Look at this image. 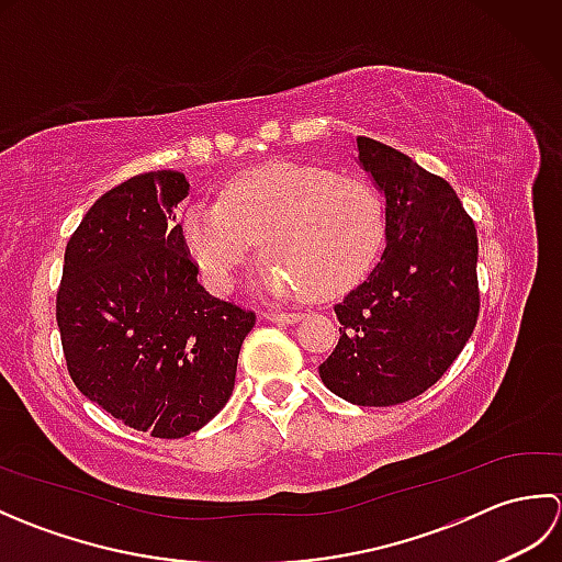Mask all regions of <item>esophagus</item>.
Masks as SVG:
<instances>
[{"mask_svg": "<svg viewBox=\"0 0 562 562\" xmlns=\"http://www.w3.org/2000/svg\"><path fill=\"white\" fill-rule=\"evenodd\" d=\"M268 321L272 324H296V321L302 318V314H288V312H268L266 314Z\"/></svg>", "mask_w": 562, "mask_h": 562, "instance_id": "obj_1", "label": "esophagus"}]
</instances>
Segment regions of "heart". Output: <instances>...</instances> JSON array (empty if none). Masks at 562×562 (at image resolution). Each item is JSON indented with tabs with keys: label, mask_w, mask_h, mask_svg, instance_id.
<instances>
[{
	"label": "heart",
	"mask_w": 562,
	"mask_h": 562,
	"mask_svg": "<svg viewBox=\"0 0 562 562\" xmlns=\"http://www.w3.org/2000/svg\"><path fill=\"white\" fill-rule=\"evenodd\" d=\"M384 234V202L372 183L302 164H272L236 178L220 202H198L183 220L188 256L214 290H229L260 244L270 258L262 288L318 302L336 300L364 278Z\"/></svg>",
	"instance_id": "1"
}]
</instances>
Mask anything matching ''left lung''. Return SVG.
<instances>
[{"label": "left lung", "instance_id": "1", "mask_svg": "<svg viewBox=\"0 0 562 562\" xmlns=\"http://www.w3.org/2000/svg\"><path fill=\"white\" fill-rule=\"evenodd\" d=\"M357 161L386 200V248L336 304L340 340L321 381L355 405L420 396L479 321V236L453 188L398 149L357 137Z\"/></svg>", "mask_w": 562, "mask_h": 562}]
</instances>
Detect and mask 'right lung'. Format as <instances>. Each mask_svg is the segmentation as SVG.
Instances as JSON below:
<instances>
[{
	"label": "right lung",
	"instance_id": "add662e5",
	"mask_svg": "<svg viewBox=\"0 0 562 562\" xmlns=\"http://www.w3.org/2000/svg\"><path fill=\"white\" fill-rule=\"evenodd\" d=\"M181 171L111 188L65 250L57 328L69 376L115 420L159 439L198 432L229 401L256 314L198 282L178 202Z\"/></svg>",
	"mask_w": 562,
	"mask_h": 562
}]
</instances>
